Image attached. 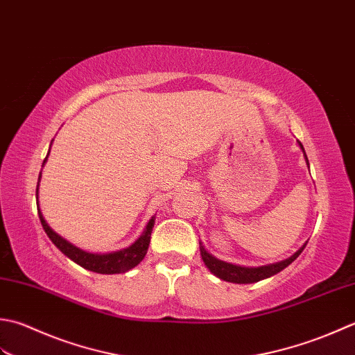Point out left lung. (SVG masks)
<instances>
[{"label":"left lung","instance_id":"left-lung-1","mask_svg":"<svg viewBox=\"0 0 355 355\" xmlns=\"http://www.w3.org/2000/svg\"><path fill=\"white\" fill-rule=\"evenodd\" d=\"M299 146L303 151V155H305V148H303L302 142H299ZM305 159H306V164L309 165L306 155H305ZM199 247H200L202 260H204L207 268L211 271L216 277H219L222 280H227V282H233V284H254V282L268 279V277L274 276V274L280 272L282 270H285L289 263H293L294 260L299 257V254L303 251V248L306 247V243L303 245L302 248H299V251H295L291 257H288L285 260H282V262L272 263V265L257 266V268H248V266H239V265L223 262V260H219V259H216L214 256L209 254V252L204 248L202 242H199Z\"/></svg>","mask_w":355,"mask_h":355}]
</instances>
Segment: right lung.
<instances>
[{"mask_svg": "<svg viewBox=\"0 0 355 355\" xmlns=\"http://www.w3.org/2000/svg\"><path fill=\"white\" fill-rule=\"evenodd\" d=\"M50 153V150H49ZM47 153V156H49ZM47 156L44 159L46 164ZM40 179H41V173L38 178V185H36V207H38V216L41 220V225L44 228L47 236L50 237L58 250H61L69 259L73 260L75 263L81 265L83 268L93 271V272H99V274H119V272H125L128 270L135 268L137 263L142 262V259L146 257L148 245H150V237H151V231H153L155 227V218H151L150 222L147 223L144 233L139 236V239L135 243L130 245L128 248L114 251V252H108V254H93V252H87L81 248L75 247L73 243H70L66 239L61 237L58 233L49 227V223L46 222L44 216H42L41 209H40V202H38V187H40Z\"/></svg>", "mask_w": 355, "mask_h": 355, "instance_id": "add662e5", "label": "right lung"}]
</instances>
